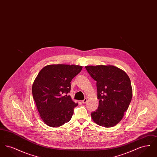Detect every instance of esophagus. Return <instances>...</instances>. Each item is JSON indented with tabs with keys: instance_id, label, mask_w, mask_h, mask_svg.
<instances>
[{
	"instance_id": "34e87169",
	"label": "esophagus",
	"mask_w": 157,
	"mask_h": 157,
	"mask_svg": "<svg viewBox=\"0 0 157 157\" xmlns=\"http://www.w3.org/2000/svg\"><path fill=\"white\" fill-rule=\"evenodd\" d=\"M87 98H85L83 100H82V102L83 104H85V103H86V102H87Z\"/></svg>"
}]
</instances>
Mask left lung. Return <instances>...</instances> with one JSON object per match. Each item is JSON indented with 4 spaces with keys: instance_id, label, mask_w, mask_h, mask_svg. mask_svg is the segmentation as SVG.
Segmentation results:
<instances>
[{
    "instance_id": "left-lung-1",
    "label": "left lung",
    "mask_w": 157,
    "mask_h": 157,
    "mask_svg": "<svg viewBox=\"0 0 157 157\" xmlns=\"http://www.w3.org/2000/svg\"><path fill=\"white\" fill-rule=\"evenodd\" d=\"M85 68L97 81L99 106L96 111L91 113L92 119L102 127L116 125L123 118L132 97L128 75L122 69L110 65Z\"/></svg>"
}]
</instances>
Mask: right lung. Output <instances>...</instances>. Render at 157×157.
<instances>
[{"mask_svg":"<svg viewBox=\"0 0 157 157\" xmlns=\"http://www.w3.org/2000/svg\"><path fill=\"white\" fill-rule=\"evenodd\" d=\"M76 65H48L43 67L32 85V95L40 118L51 127L69 122L78 105L67 95L71 82L82 70Z\"/></svg>","mask_w":157,"mask_h":157,"instance_id":"1","label":"right lung"}]
</instances>
